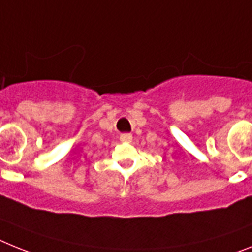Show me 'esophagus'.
Segmentation results:
<instances>
[{
    "label": "esophagus",
    "instance_id": "obj_1",
    "mask_svg": "<svg viewBox=\"0 0 252 252\" xmlns=\"http://www.w3.org/2000/svg\"><path fill=\"white\" fill-rule=\"evenodd\" d=\"M120 141L122 142H126V143H129L133 141V136L129 134V133H124V134H120Z\"/></svg>",
    "mask_w": 252,
    "mask_h": 252
}]
</instances>
